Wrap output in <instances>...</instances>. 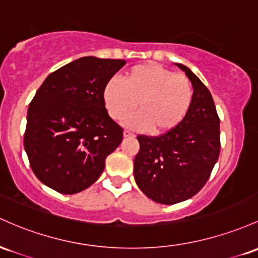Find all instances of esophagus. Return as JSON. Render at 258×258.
Masks as SVG:
<instances>
[{"label":"esophagus","instance_id":"obj_1","mask_svg":"<svg viewBox=\"0 0 258 258\" xmlns=\"http://www.w3.org/2000/svg\"><path fill=\"white\" fill-rule=\"evenodd\" d=\"M123 135H124V138H134L135 137V135L133 134L132 132H129V130H124Z\"/></svg>","mask_w":258,"mask_h":258}]
</instances>
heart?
Masks as SVG:
<instances>
[{"mask_svg": "<svg viewBox=\"0 0 258 258\" xmlns=\"http://www.w3.org/2000/svg\"><path fill=\"white\" fill-rule=\"evenodd\" d=\"M102 100L112 119H121L137 106L139 112L125 118L124 123L130 128L161 134L176 128L189 113L194 86L186 75L174 74L150 62L126 71L121 83H107Z\"/></svg>", "mask_w": 258, "mask_h": 258, "instance_id": "heart-1", "label": "heart"}]
</instances>
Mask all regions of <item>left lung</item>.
I'll return each mask as SVG.
<instances>
[{
    "label": "left lung",
    "mask_w": 258,
    "mask_h": 258,
    "mask_svg": "<svg viewBox=\"0 0 258 258\" xmlns=\"http://www.w3.org/2000/svg\"><path fill=\"white\" fill-rule=\"evenodd\" d=\"M194 86L189 113L174 129L160 137L138 135L140 150L134 158V176L147 198L174 205L204 187L221 152L219 117L212 95L187 67L175 63Z\"/></svg>",
    "instance_id": "8db88e82"
}]
</instances>
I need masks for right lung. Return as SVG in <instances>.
Wrapping results in <instances>:
<instances>
[{"label":"right lung","mask_w":258,"mask_h":258,"mask_svg":"<svg viewBox=\"0 0 258 258\" xmlns=\"http://www.w3.org/2000/svg\"><path fill=\"white\" fill-rule=\"evenodd\" d=\"M124 59L82 57L51 73L28 108L24 149L34 174L60 194H77L100 178L123 140L102 92Z\"/></svg>","instance_id":"add662e5"}]
</instances>
